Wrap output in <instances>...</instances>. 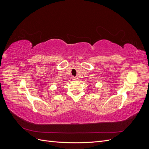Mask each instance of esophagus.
I'll return each instance as SVG.
<instances>
[{
	"instance_id": "obj_1",
	"label": "esophagus",
	"mask_w": 149,
	"mask_h": 149,
	"mask_svg": "<svg viewBox=\"0 0 149 149\" xmlns=\"http://www.w3.org/2000/svg\"><path fill=\"white\" fill-rule=\"evenodd\" d=\"M73 79H74V80H75V81H77V80L78 79V77H76H76H73Z\"/></svg>"
}]
</instances>
